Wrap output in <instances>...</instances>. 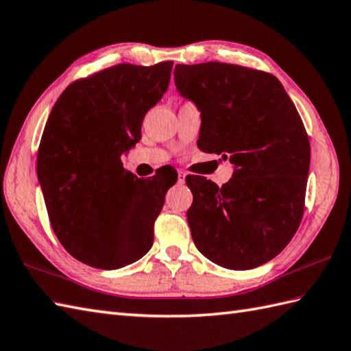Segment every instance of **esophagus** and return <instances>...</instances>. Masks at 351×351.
<instances>
[{"mask_svg":"<svg viewBox=\"0 0 351 351\" xmlns=\"http://www.w3.org/2000/svg\"><path fill=\"white\" fill-rule=\"evenodd\" d=\"M185 176H186V172H184V170H179V172H178V181L182 184L185 181Z\"/></svg>","mask_w":351,"mask_h":351,"instance_id":"34e87169","label":"esophagus"}]
</instances>
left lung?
<instances>
[{
    "instance_id": "1",
    "label": "left lung",
    "mask_w": 351,
    "mask_h": 351,
    "mask_svg": "<svg viewBox=\"0 0 351 351\" xmlns=\"http://www.w3.org/2000/svg\"><path fill=\"white\" fill-rule=\"evenodd\" d=\"M175 84L200 109L199 148L234 166L223 186L185 178L195 247L233 271L265 265L287 247L304 215L311 157L304 122L271 73L226 62L178 64Z\"/></svg>"
}]
</instances>
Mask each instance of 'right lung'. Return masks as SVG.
<instances>
[{"label": "right lung", "instance_id": "right-lung-1", "mask_svg": "<svg viewBox=\"0 0 351 351\" xmlns=\"http://www.w3.org/2000/svg\"><path fill=\"white\" fill-rule=\"evenodd\" d=\"M172 67L118 64L79 79L47 118L37 176L56 238L79 262L112 271L152 247L154 223L178 175L138 179L121 157L141 141Z\"/></svg>", "mask_w": 351, "mask_h": 351}]
</instances>
